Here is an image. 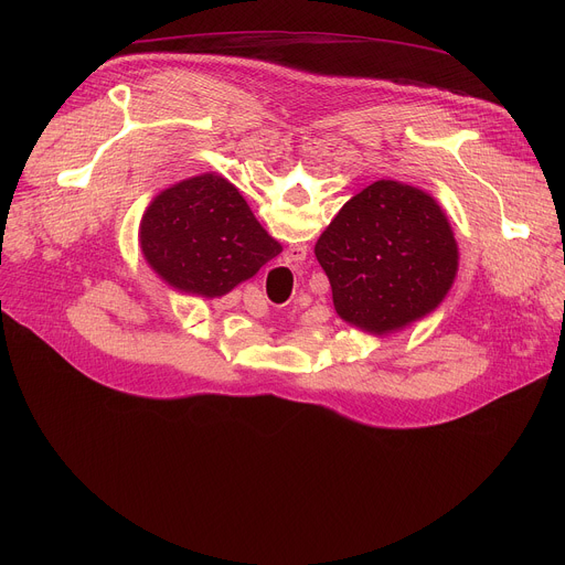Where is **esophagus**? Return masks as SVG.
Segmentation results:
<instances>
[{"instance_id": "esophagus-1", "label": "esophagus", "mask_w": 565, "mask_h": 565, "mask_svg": "<svg viewBox=\"0 0 565 565\" xmlns=\"http://www.w3.org/2000/svg\"><path fill=\"white\" fill-rule=\"evenodd\" d=\"M286 259H290V262H303V259H306V246H295V248H288V253H286Z\"/></svg>"}]
</instances>
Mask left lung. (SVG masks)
Masks as SVG:
<instances>
[{
  "mask_svg": "<svg viewBox=\"0 0 565 565\" xmlns=\"http://www.w3.org/2000/svg\"><path fill=\"white\" fill-rule=\"evenodd\" d=\"M315 257L331 281L338 315L377 335L431 312L458 270L456 238L440 205L397 181L355 194L317 238Z\"/></svg>",
  "mask_w": 565,
  "mask_h": 565,
  "instance_id": "left-lung-1",
  "label": "left lung"
}]
</instances>
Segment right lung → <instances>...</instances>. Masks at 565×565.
Returning a JSON list of instances; mask_svg holds the SVG:
<instances>
[{"label":"right lung","mask_w":565,"mask_h":565,"mask_svg":"<svg viewBox=\"0 0 565 565\" xmlns=\"http://www.w3.org/2000/svg\"><path fill=\"white\" fill-rule=\"evenodd\" d=\"M149 266L170 286L221 297L281 253L232 183L203 174L160 192L140 223Z\"/></svg>","instance_id":"obj_1"}]
</instances>
